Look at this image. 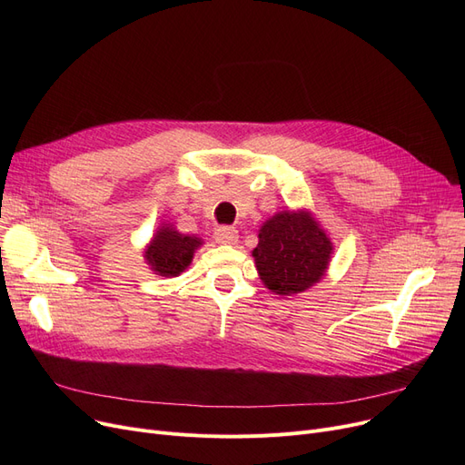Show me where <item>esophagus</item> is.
<instances>
[{"label": "esophagus", "mask_w": 465, "mask_h": 465, "mask_svg": "<svg viewBox=\"0 0 465 465\" xmlns=\"http://www.w3.org/2000/svg\"><path fill=\"white\" fill-rule=\"evenodd\" d=\"M237 239H239V233L235 228L220 226L214 230V241L220 242V245H235Z\"/></svg>", "instance_id": "34e87169"}]
</instances>
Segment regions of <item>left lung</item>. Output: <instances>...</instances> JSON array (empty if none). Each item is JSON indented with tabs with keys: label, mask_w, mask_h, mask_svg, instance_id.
Segmentation results:
<instances>
[{
	"label": "left lung",
	"mask_w": 465,
	"mask_h": 465,
	"mask_svg": "<svg viewBox=\"0 0 465 465\" xmlns=\"http://www.w3.org/2000/svg\"><path fill=\"white\" fill-rule=\"evenodd\" d=\"M331 254L330 235L305 207L279 211L267 218L252 251L258 277L279 296H296L321 282Z\"/></svg>",
	"instance_id": "left-lung-1"
}]
</instances>
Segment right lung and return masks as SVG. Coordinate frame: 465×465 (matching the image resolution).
I'll return each instance as SVG.
<instances>
[{
    "instance_id": "add662e5",
    "label": "right lung",
    "mask_w": 465,
    "mask_h": 465,
    "mask_svg": "<svg viewBox=\"0 0 465 465\" xmlns=\"http://www.w3.org/2000/svg\"><path fill=\"white\" fill-rule=\"evenodd\" d=\"M202 245V237L181 233L171 223H162L146 242L143 258L154 275L171 279L179 277L186 270Z\"/></svg>"
}]
</instances>
